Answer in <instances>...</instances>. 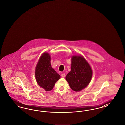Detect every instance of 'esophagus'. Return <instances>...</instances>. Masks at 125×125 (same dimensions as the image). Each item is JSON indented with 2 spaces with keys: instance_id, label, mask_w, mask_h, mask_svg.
<instances>
[{
  "instance_id": "34e87169",
  "label": "esophagus",
  "mask_w": 125,
  "mask_h": 125,
  "mask_svg": "<svg viewBox=\"0 0 125 125\" xmlns=\"http://www.w3.org/2000/svg\"><path fill=\"white\" fill-rule=\"evenodd\" d=\"M61 76L63 78H64L65 77V73H63L61 74Z\"/></svg>"
}]
</instances>
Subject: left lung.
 Wrapping results in <instances>:
<instances>
[{"label": "left lung", "instance_id": "1", "mask_svg": "<svg viewBox=\"0 0 125 125\" xmlns=\"http://www.w3.org/2000/svg\"><path fill=\"white\" fill-rule=\"evenodd\" d=\"M92 76V71L89 63L81 56L72 58L71 71L66 75L65 79L73 91H79L89 84Z\"/></svg>", "mask_w": 125, "mask_h": 125}]
</instances>
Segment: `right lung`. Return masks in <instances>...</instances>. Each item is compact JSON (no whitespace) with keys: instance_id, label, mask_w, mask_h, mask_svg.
<instances>
[{"instance_id":"add662e5","label":"right lung","mask_w":125,"mask_h":125,"mask_svg":"<svg viewBox=\"0 0 125 125\" xmlns=\"http://www.w3.org/2000/svg\"><path fill=\"white\" fill-rule=\"evenodd\" d=\"M35 76L38 84L47 91L52 89L60 79V76L51 66L49 54L45 52L41 56L36 66Z\"/></svg>"}]
</instances>
